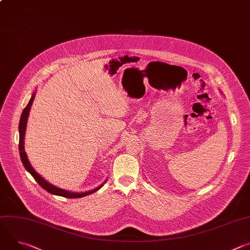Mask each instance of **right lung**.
Here are the masks:
<instances>
[{"label":"right lung","instance_id":"obj_1","mask_svg":"<svg viewBox=\"0 0 250 250\" xmlns=\"http://www.w3.org/2000/svg\"><path fill=\"white\" fill-rule=\"evenodd\" d=\"M34 97H35V93L32 94L28 104H26L25 108L23 109L22 111V114L21 116V120H20V125H19V131H20V144H19V150H20V155H21V162L24 166V168L31 174V176L34 178V180L37 181L41 186L42 188H43L45 191H47L48 193L50 194H53V195H56V196H61V197H65V198H69V199H74V198H82V197H85V196H88L90 194H93L95 193L96 191H98L102 186H99L98 188L92 190V191H89V192H84V193H73V192H68L66 190H63V189H60V188H57L51 184H49L48 182H46L43 178L38 174L37 172H35V170L32 168V166L30 165L28 159H27V156H26V153L24 151V134H25V128H26V123H27V119H28V115H29V111H30V106L33 103V100H34Z\"/></svg>","mask_w":250,"mask_h":250}]
</instances>
